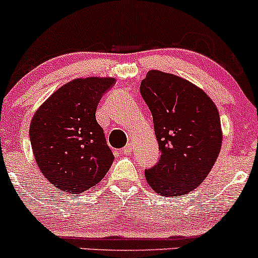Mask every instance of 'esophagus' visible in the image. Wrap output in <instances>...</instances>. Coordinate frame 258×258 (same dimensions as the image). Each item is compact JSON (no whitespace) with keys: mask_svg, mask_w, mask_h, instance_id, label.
Returning a JSON list of instances; mask_svg holds the SVG:
<instances>
[{"mask_svg":"<svg viewBox=\"0 0 258 258\" xmlns=\"http://www.w3.org/2000/svg\"><path fill=\"white\" fill-rule=\"evenodd\" d=\"M132 153V143H127L122 148V154H131Z\"/></svg>","mask_w":258,"mask_h":258,"instance_id":"obj_1","label":"esophagus"}]
</instances>
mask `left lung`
<instances>
[{"mask_svg": "<svg viewBox=\"0 0 258 258\" xmlns=\"http://www.w3.org/2000/svg\"><path fill=\"white\" fill-rule=\"evenodd\" d=\"M140 90L160 152L158 163L144 170L147 182L161 196L187 195L207 177L220 152L217 106L202 89L160 71H149Z\"/></svg>", "mask_w": 258, "mask_h": 258, "instance_id": "8db88e82", "label": "left lung"}]
</instances>
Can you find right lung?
I'll return each mask as SVG.
<instances>
[{"label": "right lung", "instance_id": "add662e5", "mask_svg": "<svg viewBox=\"0 0 258 258\" xmlns=\"http://www.w3.org/2000/svg\"><path fill=\"white\" fill-rule=\"evenodd\" d=\"M114 78L75 79L39 107L29 137L44 176L62 191L81 194L98 185L114 154L95 118L97 106Z\"/></svg>", "mask_w": 258, "mask_h": 258}]
</instances>
